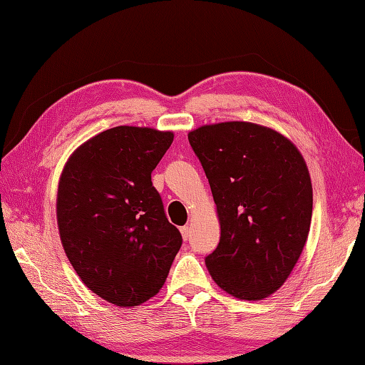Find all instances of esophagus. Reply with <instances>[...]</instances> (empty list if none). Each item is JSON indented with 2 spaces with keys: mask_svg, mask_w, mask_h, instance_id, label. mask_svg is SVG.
I'll list each match as a JSON object with an SVG mask.
<instances>
[{
  "mask_svg": "<svg viewBox=\"0 0 365 365\" xmlns=\"http://www.w3.org/2000/svg\"><path fill=\"white\" fill-rule=\"evenodd\" d=\"M180 232H182L183 240H188V238H190V227H188V226L180 227Z\"/></svg>",
  "mask_w": 365,
  "mask_h": 365,
  "instance_id": "34e87169",
  "label": "esophagus"
}]
</instances>
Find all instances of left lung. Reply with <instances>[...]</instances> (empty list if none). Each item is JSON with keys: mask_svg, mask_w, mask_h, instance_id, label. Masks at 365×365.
I'll list each match as a JSON object with an SVG mask.
<instances>
[{"mask_svg": "<svg viewBox=\"0 0 365 365\" xmlns=\"http://www.w3.org/2000/svg\"><path fill=\"white\" fill-rule=\"evenodd\" d=\"M188 141L210 183L221 238L205 257L213 281L232 297H269L290 276L312 218L304 158L277 131L221 122L190 131Z\"/></svg>", "mask_w": 365, "mask_h": 365, "instance_id": "8db88e82", "label": "left lung"}]
</instances>
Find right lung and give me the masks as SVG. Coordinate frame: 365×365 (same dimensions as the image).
I'll list each match as a JSON object with an SVG mask.
<instances>
[{
	"label": "right lung",
	"instance_id": "right-lung-1",
	"mask_svg": "<svg viewBox=\"0 0 365 365\" xmlns=\"http://www.w3.org/2000/svg\"><path fill=\"white\" fill-rule=\"evenodd\" d=\"M173 139L170 131L114 127L80 145L61 174L56 215L67 259L111 304L155 297L182 246L150 177Z\"/></svg>",
	"mask_w": 365,
	"mask_h": 365
}]
</instances>
